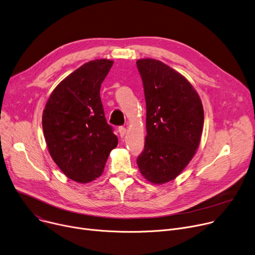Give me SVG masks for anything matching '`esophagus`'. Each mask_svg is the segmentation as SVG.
Returning <instances> with one entry per match:
<instances>
[{
	"mask_svg": "<svg viewBox=\"0 0 255 255\" xmlns=\"http://www.w3.org/2000/svg\"><path fill=\"white\" fill-rule=\"evenodd\" d=\"M119 133H120L121 137H124L127 133V129L125 127H119Z\"/></svg>",
	"mask_w": 255,
	"mask_h": 255,
	"instance_id": "obj_1",
	"label": "esophagus"
}]
</instances>
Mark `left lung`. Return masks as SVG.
I'll return each mask as SVG.
<instances>
[{"mask_svg":"<svg viewBox=\"0 0 255 255\" xmlns=\"http://www.w3.org/2000/svg\"><path fill=\"white\" fill-rule=\"evenodd\" d=\"M146 104L144 149L137 158L142 176L154 184L176 178L199 147L204 110L193 85L160 60L136 61Z\"/></svg>","mask_w":255,"mask_h":255,"instance_id":"obj_1","label":"left lung"}]
</instances>
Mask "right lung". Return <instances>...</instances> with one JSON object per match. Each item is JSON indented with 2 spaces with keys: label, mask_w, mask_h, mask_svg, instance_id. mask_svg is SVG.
<instances>
[{
  "label": "right lung",
  "mask_w": 255,
  "mask_h": 255,
  "mask_svg": "<svg viewBox=\"0 0 255 255\" xmlns=\"http://www.w3.org/2000/svg\"><path fill=\"white\" fill-rule=\"evenodd\" d=\"M114 61L95 59L63 79L45 106L42 125L49 154L69 178L87 183L104 172L118 137L107 123L100 86Z\"/></svg>",
  "instance_id": "1"
}]
</instances>
